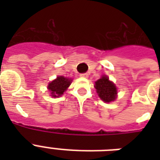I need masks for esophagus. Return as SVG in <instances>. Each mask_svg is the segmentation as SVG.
<instances>
[{
  "mask_svg": "<svg viewBox=\"0 0 160 160\" xmlns=\"http://www.w3.org/2000/svg\"><path fill=\"white\" fill-rule=\"evenodd\" d=\"M80 76L81 78H88V76H89V75H88L87 73H83V74H80Z\"/></svg>",
  "mask_w": 160,
  "mask_h": 160,
  "instance_id": "esophagus-1",
  "label": "esophagus"
}]
</instances>
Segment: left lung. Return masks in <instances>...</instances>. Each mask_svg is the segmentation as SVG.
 Instances as JSON below:
<instances>
[{
  "mask_svg": "<svg viewBox=\"0 0 160 160\" xmlns=\"http://www.w3.org/2000/svg\"><path fill=\"white\" fill-rule=\"evenodd\" d=\"M95 88L98 93V95L103 101L109 103L114 101L117 97V88L112 81L109 80L106 75L102 77L95 83Z\"/></svg>",
  "mask_w": 160,
  "mask_h": 160,
  "instance_id": "1",
  "label": "left lung"
}]
</instances>
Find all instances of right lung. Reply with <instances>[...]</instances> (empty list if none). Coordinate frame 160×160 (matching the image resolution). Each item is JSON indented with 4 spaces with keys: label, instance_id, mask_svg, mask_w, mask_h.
Instances as JSON below:
<instances>
[{
    "label": "right lung",
    "instance_id": "1",
    "mask_svg": "<svg viewBox=\"0 0 160 160\" xmlns=\"http://www.w3.org/2000/svg\"><path fill=\"white\" fill-rule=\"evenodd\" d=\"M72 82V80L64 76H57V78L53 81L49 83L48 90L51 94V96L54 98L60 97L67 90Z\"/></svg>",
    "mask_w": 160,
    "mask_h": 160
}]
</instances>
